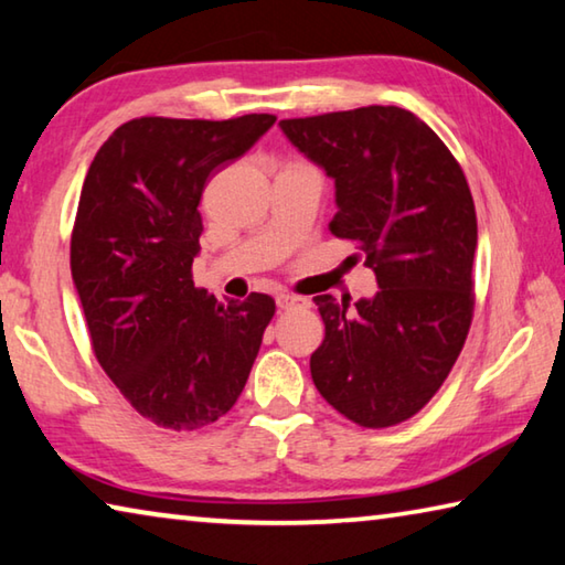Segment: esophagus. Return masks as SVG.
I'll use <instances>...</instances> for the list:
<instances>
[{
  "label": "esophagus",
  "mask_w": 565,
  "mask_h": 565,
  "mask_svg": "<svg viewBox=\"0 0 565 565\" xmlns=\"http://www.w3.org/2000/svg\"><path fill=\"white\" fill-rule=\"evenodd\" d=\"M276 303H279V309L289 311V309H296V306H303L306 301L299 299V296H291V294H279L276 296Z\"/></svg>",
  "instance_id": "esophagus-1"
}]
</instances>
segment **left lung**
Listing matches in <instances>:
<instances>
[{"label": "left lung", "instance_id": "8db88e82", "mask_svg": "<svg viewBox=\"0 0 565 565\" xmlns=\"http://www.w3.org/2000/svg\"><path fill=\"white\" fill-rule=\"evenodd\" d=\"M286 139L337 186L331 234L356 242L376 274L371 299L317 296L327 327L311 379L366 428L424 408L463 349L473 317L476 209L436 131L401 107L279 121Z\"/></svg>", "mask_w": 565, "mask_h": 565}]
</instances>
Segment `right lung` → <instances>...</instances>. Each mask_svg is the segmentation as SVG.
Returning a JSON list of instances; mask_svg holds the SVG:
<instances>
[{
    "mask_svg": "<svg viewBox=\"0 0 565 565\" xmlns=\"http://www.w3.org/2000/svg\"><path fill=\"white\" fill-rule=\"evenodd\" d=\"M274 121L131 119L84 179L72 279L92 347L121 396L161 428L199 431L236 404L276 311L266 294L218 301L191 281L206 181Z\"/></svg>",
    "mask_w": 565,
    "mask_h": 565,
    "instance_id": "obj_1",
    "label": "right lung"
}]
</instances>
